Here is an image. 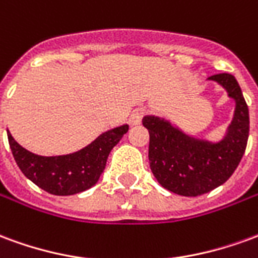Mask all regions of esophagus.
Listing matches in <instances>:
<instances>
[{
	"instance_id": "esophagus-1",
	"label": "esophagus",
	"mask_w": 258,
	"mask_h": 258,
	"mask_svg": "<svg viewBox=\"0 0 258 258\" xmlns=\"http://www.w3.org/2000/svg\"><path fill=\"white\" fill-rule=\"evenodd\" d=\"M144 114H145V110L142 107H138V109L133 110V113L130 114V124L131 125H138V124H141Z\"/></svg>"
}]
</instances>
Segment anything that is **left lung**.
<instances>
[{
    "label": "left lung",
    "instance_id": "left-lung-1",
    "mask_svg": "<svg viewBox=\"0 0 258 258\" xmlns=\"http://www.w3.org/2000/svg\"><path fill=\"white\" fill-rule=\"evenodd\" d=\"M222 87L235 102L231 123L220 140L185 133L170 118L146 114L142 124L149 131V164L157 182L173 194L199 196L216 189L238 167L249 138V109L232 74L207 79Z\"/></svg>",
    "mask_w": 258,
    "mask_h": 258
}]
</instances>
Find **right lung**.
<instances>
[{"label":"right lung","mask_w":258,"mask_h":258,"mask_svg":"<svg viewBox=\"0 0 258 258\" xmlns=\"http://www.w3.org/2000/svg\"><path fill=\"white\" fill-rule=\"evenodd\" d=\"M127 131L128 124L107 130L83 149L59 156L36 155L19 145L9 131L7 133L15 162L22 173L48 194L69 196L90 189L98 182L109 153Z\"/></svg>","instance_id":"add662e5"}]
</instances>
